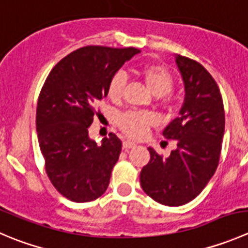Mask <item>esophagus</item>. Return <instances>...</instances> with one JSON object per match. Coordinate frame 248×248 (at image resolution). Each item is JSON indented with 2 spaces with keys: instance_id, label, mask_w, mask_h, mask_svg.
Returning <instances> with one entry per match:
<instances>
[{
  "instance_id": "34e87169",
  "label": "esophagus",
  "mask_w": 248,
  "mask_h": 248,
  "mask_svg": "<svg viewBox=\"0 0 248 248\" xmlns=\"http://www.w3.org/2000/svg\"><path fill=\"white\" fill-rule=\"evenodd\" d=\"M122 145H124V149H132L136 146V143H132V141L129 140H124Z\"/></svg>"
}]
</instances>
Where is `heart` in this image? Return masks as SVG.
Masks as SVG:
<instances>
[{"instance_id": "heart-1", "label": "heart", "mask_w": 248, "mask_h": 248, "mask_svg": "<svg viewBox=\"0 0 248 248\" xmlns=\"http://www.w3.org/2000/svg\"><path fill=\"white\" fill-rule=\"evenodd\" d=\"M137 75L144 82L149 91L156 97H160L166 107L172 104V95L170 91L173 87V76L165 66L158 64H144L137 70ZM126 80L124 75L116 74L109 81L107 88V94L112 102L121 100L124 94ZM117 126L126 134L127 137L133 139L143 138L148 133L149 128L155 122V117L148 111H131L122 112L117 116Z\"/></svg>"}]
</instances>
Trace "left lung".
<instances>
[{
    "label": "left lung",
    "mask_w": 248,
    "mask_h": 248,
    "mask_svg": "<svg viewBox=\"0 0 248 248\" xmlns=\"http://www.w3.org/2000/svg\"><path fill=\"white\" fill-rule=\"evenodd\" d=\"M185 99L179 117L162 134L177 141L167 158L148 148L150 161L141 168L144 193L165 206L190 202L203 190L218 167L224 136L225 116L222 94L210 73L190 58L177 55Z\"/></svg>",
    "instance_id": "1"
}]
</instances>
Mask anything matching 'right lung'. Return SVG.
Segmentation results:
<instances>
[{
	"mask_svg": "<svg viewBox=\"0 0 248 248\" xmlns=\"http://www.w3.org/2000/svg\"><path fill=\"white\" fill-rule=\"evenodd\" d=\"M133 47L86 46L60 60L38 95L36 131L50 183L74 202H90L108 189L122 141L109 133L97 145L88 137L98 102L107 97L109 81L138 54Z\"/></svg>",
	"mask_w": 248,
	"mask_h": 248,
	"instance_id": "1",
	"label": "right lung"
}]
</instances>
